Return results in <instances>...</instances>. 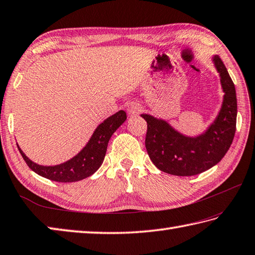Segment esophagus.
Masks as SVG:
<instances>
[{"label": "esophagus", "mask_w": 255, "mask_h": 255, "mask_svg": "<svg viewBox=\"0 0 255 255\" xmlns=\"http://www.w3.org/2000/svg\"><path fill=\"white\" fill-rule=\"evenodd\" d=\"M141 109L142 107L138 103H130L127 106V113L128 115H130V116H134V115H138L140 113Z\"/></svg>", "instance_id": "1"}]
</instances>
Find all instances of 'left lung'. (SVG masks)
<instances>
[{
    "label": "left lung",
    "instance_id": "8db88e82",
    "mask_svg": "<svg viewBox=\"0 0 255 255\" xmlns=\"http://www.w3.org/2000/svg\"><path fill=\"white\" fill-rule=\"evenodd\" d=\"M219 73L223 98L219 113L203 132L188 136L163 118L141 114L147 122L146 149L159 170L173 176H196L221 161L236 133L237 93L226 66L218 55L211 57Z\"/></svg>",
    "mask_w": 255,
    "mask_h": 255
}]
</instances>
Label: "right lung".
Instances as JSON below:
<instances>
[{
  "label": "right lung",
  "mask_w": 255,
  "mask_h": 255,
  "mask_svg": "<svg viewBox=\"0 0 255 255\" xmlns=\"http://www.w3.org/2000/svg\"><path fill=\"white\" fill-rule=\"evenodd\" d=\"M127 115L124 111H119L105 119L95 129L92 137L89 138L85 147L73 158L63 163L55 166H43L31 160L23 150L17 148L21 152L25 162L32 170L41 177L57 182H75L91 177L96 172L105 159L107 151L108 141L113 133L126 122Z\"/></svg>",
  "instance_id": "obj_1"
}]
</instances>
